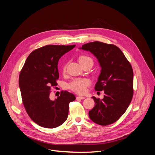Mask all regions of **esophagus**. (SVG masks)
<instances>
[{
    "label": "esophagus",
    "instance_id": "34e87169",
    "mask_svg": "<svg viewBox=\"0 0 155 155\" xmlns=\"http://www.w3.org/2000/svg\"><path fill=\"white\" fill-rule=\"evenodd\" d=\"M85 99V97L83 96H78L76 97V100H84Z\"/></svg>",
    "mask_w": 155,
    "mask_h": 155
}]
</instances>
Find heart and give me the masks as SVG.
<instances>
[{"label": "heart", "mask_w": 155, "mask_h": 155, "mask_svg": "<svg viewBox=\"0 0 155 155\" xmlns=\"http://www.w3.org/2000/svg\"><path fill=\"white\" fill-rule=\"evenodd\" d=\"M79 61L81 64L88 61H91L93 63L92 59L87 55L80 56L79 58ZM66 69L67 65H64L63 69V72H65ZM91 81L88 78H76L68 84V87L74 92L79 94H83L86 92L87 88L91 85Z\"/></svg>", "instance_id": "1"}]
</instances>
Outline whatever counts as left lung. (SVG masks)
I'll list each match as a JSON object with an SVG mask.
<instances>
[{"instance_id":"8db88e82","label":"left lung","mask_w":155,"mask_h":155,"mask_svg":"<svg viewBox=\"0 0 155 155\" xmlns=\"http://www.w3.org/2000/svg\"><path fill=\"white\" fill-rule=\"evenodd\" d=\"M99 61L101 74L96 84V91H104V98L92 97L95 106L89 111L91 120L100 125H109L118 120L127 109L133 96V70L127 59L118 47L99 41L82 46Z\"/></svg>"}]
</instances>
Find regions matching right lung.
Listing matches in <instances>:
<instances>
[{"instance_id":"add662e5","label":"right lung","mask_w":155,"mask_h":155,"mask_svg":"<svg viewBox=\"0 0 155 155\" xmlns=\"http://www.w3.org/2000/svg\"><path fill=\"white\" fill-rule=\"evenodd\" d=\"M76 45H46L34 50L27 58L19 75L22 104L30 118L39 126L53 129L67 120L70 102L76 97L67 91L54 101L51 88L57 86L58 64L62 55Z\"/></svg>"}]
</instances>
